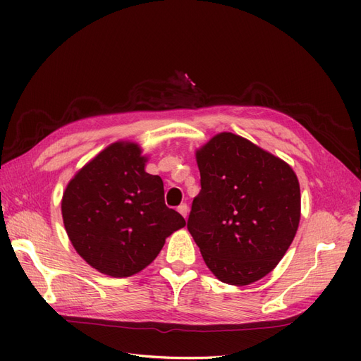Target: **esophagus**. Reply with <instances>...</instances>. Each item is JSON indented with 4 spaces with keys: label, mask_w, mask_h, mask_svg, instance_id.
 <instances>
[{
    "label": "esophagus",
    "mask_w": 361,
    "mask_h": 361,
    "mask_svg": "<svg viewBox=\"0 0 361 361\" xmlns=\"http://www.w3.org/2000/svg\"><path fill=\"white\" fill-rule=\"evenodd\" d=\"M178 212H179L183 218H187V215H188V206L185 204V203H182V204L178 207Z\"/></svg>",
    "instance_id": "obj_1"
}]
</instances>
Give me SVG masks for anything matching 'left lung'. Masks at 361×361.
I'll return each instance as SVG.
<instances>
[{"label": "left lung", "instance_id": "obj_1", "mask_svg": "<svg viewBox=\"0 0 361 361\" xmlns=\"http://www.w3.org/2000/svg\"><path fill=\"white\" fill-rule=\"evenodd\" d=\"M200 192L187 227L218 280L244 286L285 256L300 223V183L285 161L223 133L197 152Z\"/></svg>", "mask_w": 361, "mask_h": 361}]
</instances>
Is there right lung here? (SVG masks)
<instances>
[{
	"label": "right lung",
	"instance_id": "1",
	"mask_svg": "<svg viewBox=\"0 0 361 361\" xmlns=\"http://www.w3.org/2000/svg\"><path fill=\"white\" fill-rule=\"evenodd\" d=\"M134 143H114L84 166L63 194L61 214L78 255L111 277L146 268L183 216L164 203L159 176Z\"/></svg>",
	"mask_w": 361,
	"mask_h": 361
}]
</instances>
